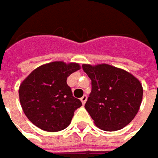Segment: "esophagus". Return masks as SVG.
<instances>
[{
	"instance_id": "34e87169",
	"label": "esophagus",
	"mask_w": 158,
	"mask_h": 158,
	"mask_svg": "<svg viewBox=\"0 0 158 158\" xmlns=\"http://www.w3.org/2000/svg\"><path fill=\"white\" fill-rule=\"evenodd\" d=\"M86 101H87V95L85 94V95L82 96V98H81V102H82V103H83V104H85V102H86Z\"/></svg>"
}]
</instances>
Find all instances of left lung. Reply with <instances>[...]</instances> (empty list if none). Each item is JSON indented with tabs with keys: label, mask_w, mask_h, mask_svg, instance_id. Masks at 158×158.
<instances>
[{
	"label": "left lung",
	"mask_w": 158,
	"mask_h": 158,
	"mask_svg": "<svg viewBox=\"0 0 158 158\" xmlns=\"http://www.w3.org/2000/svg\"><path fill=\"white\" fill-rule=\"evenodd\" d=\"M83 70L92 81L85 107L96 126L106 131L126 127L140 107V82L127 71L107 64H83Z\"/></svg>",
	"instance_id": "8db88e82"
}]
</instances>
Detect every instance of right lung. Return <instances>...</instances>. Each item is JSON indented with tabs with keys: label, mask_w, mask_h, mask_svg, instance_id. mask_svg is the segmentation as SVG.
<instances>
[{
	"label": "right lung",
	"mask_w": 158,
	"mask_h": 158,
	"mask_svg": "<svg viewBox=\"0 0 158 158\" xmlns=\"http://www.w3.org/2000/svg\"><path fill=\"white\" fill-rule=\"evenodd\" d=\"M80 69L76 63L52 62L28 75L19 89V102L28 118L46 131L65 129L82 102L74 98L67 77Z\"/></svg>",
	"instance_id": "1"
}]
</instances>
